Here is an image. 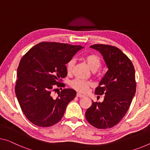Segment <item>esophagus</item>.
I'll use <instances>...</instances> for the list:
<instances>
[{
	"instance_id": "34e87169",
	"label": "esophagus",
	"mask_w": 150,
	"mask_h": 150,
	"mask_svg": "<svg viewBox=\"0 0 150 150\" xmlns=\"http://www.w3.org/2000/svg\"><path fill=\"white\" fill-rule=\"evenodd\" d=\"M76 96H77V97L82 98V97H84V95H83V94H80V93H77V94H76Z\"/></svg>"
}]
</instances>
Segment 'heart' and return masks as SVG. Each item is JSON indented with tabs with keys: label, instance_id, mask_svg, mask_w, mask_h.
<instances>
[{
	"label": "heart",
	"instance_id": "heart-1",
	"mask_svg": "<svg viewBox=\"0 0 150 150\" xmlns=\"http://www.w3.org/2000/svg\"><path fill=\"white\" fill-rule=\"evenodd\" d=\"M84 60L88 67L93 72L97 71L101 66L100 59L96 55H88V56L84 57ZM74 64V59H70L66 64V69H67L68 72H72ZM70 86L74 89L76 90L77 91L85 93L87 91L89 87L92 86V83L91 82L86 81V80L75 79L70 82Z\"/></svg>",
	"mask_w": 150,
	"mask_h": 150
}]
</instances>
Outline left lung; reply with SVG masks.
<instances>
[{"instance_id":"obj_1","label":"left lung","mask_w":150,"mask_h":150,"mask_svg":"<svg viewBox=\"0 0 150 150\" xmlns=\"http://www.w3.org/2000/svg\"><path fill=\"white\" fill-rule=\"evenodd\" d=\"M100 53L108 68L95 89V94H105L103 102H93L85 117L98 129H108L120 122L136 91L135 68L129 57L119 48L103 44L91 45Z\"/></svg>"}]
</instances>
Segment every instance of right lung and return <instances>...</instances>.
<instances>
[{
    "instance_id": "obj_1",
    "label": "right lung",
    "mask_w": 150,
    "mask_h": 150,
    "mask_svg": "<svg viewBox=\"0 0 150 150\" xmlns=\"http://www.w3.org/2000/svg\"><path fill=\"white\" fill-rule=\"evenodd\" d=\"M84 47L67 43L41 42L33 46L21 59L17 68L15 94L27 119L38 127L58 123L66 108L76 95L72 88L63 89L54 98V86H64L66 64ZM56 89H54V91Z\"/></svg>"
}]
</instances>
